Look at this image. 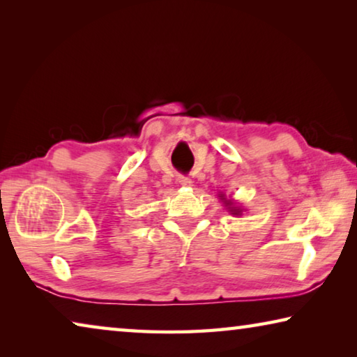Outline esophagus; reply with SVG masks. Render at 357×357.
Masks as SVG:
<instances>
[{
	"mask_svg": "<svg viewBox=\"0 0 357 357\" xmlns=\"http://www.w3.org/2000/svg\"><path fill=\"white\" fill-rule=\"evenodd\" d=\"M178 183L181 185H184V187H190L192 185V179L187 178V176H178Z\"/></svg>",
	"mask_w": 357,
	"mask_h": 357,
	"instance_id": "1",
	"label": "esophagus"
}]
</instances>
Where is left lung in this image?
<instances>
[{"label": "left lung", "instance_id": "obj_1", "mask_svg": "<svg viewBox=\"0 0 357 357\" xmlns=\"http://www.w3.org/2000/svg\"><path fill=\"white\" fill-rule=\"evenodd\" d=\"M220 197H222V200H225L223 203H225V206H228V211H229V213H231L233 215H241V213H243V209L238 208V206H234L231 200H227V198H223L222 193H220Z\"/></svg>", "mask_w": 357, "mask_h": 357}]
</instances>
